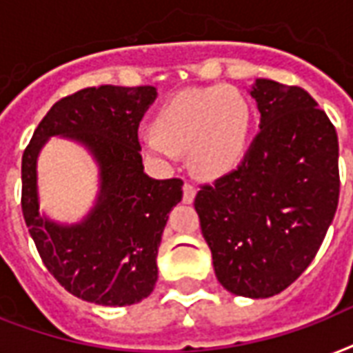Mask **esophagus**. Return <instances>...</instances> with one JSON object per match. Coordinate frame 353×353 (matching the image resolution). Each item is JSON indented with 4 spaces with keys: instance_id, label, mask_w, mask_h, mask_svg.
Wrapping results in <instances>:
<instances>
[{
    "instance_id": "34e87169",
    "label": "esophagus",
    "mask_w": 353,
    "mask_h": 353,
    "mask_svg": "<svg viewBox=\"0 0 353 353\" xmlns=\"http://www.w3.org/2000/svg\"><path fill=\"white\" fill-rule=\"evenodd\" d=\"M194 196H196V188L190 185V183H185L183 185V201L185 203H192L194 201Z\"/></svg>"
}]
</instances>
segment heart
I'll return each mask as SVG.
<instances>
[{
    "label": "heart",
    "instance_id": "obj_1",
    "mask_svg": "<svg viewBox=\"0 0 353 353\" xmlns=\"http://www.w3.org/2000/svg\"><path fill=\"white\" fill-rule=\"evenodd\" d=\"M254 111L235 87L212 85L172 96L141 137L144 152L172 163L187 152L196 174L219 177L233 170L248 150Z\"/></svg>",
    "mask_w": 353,
    "mask_h": 353
}]
</instances>
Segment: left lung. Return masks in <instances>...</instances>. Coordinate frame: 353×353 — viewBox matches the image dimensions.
I'll return each instance as SVG.
<instances>
[{
  "label": "left lung",
  "mask_w": 353,
  "mask_h": 353,
  "mask_svg": "<svg viewBox=\"0 0 353 353\" xmlns=\"http://www.w3.org/2000/svg\"><path fill=\"white\" fill-rule=\"evenodd\" d=\"M261 131L194 207L214 274L246 298L279 294L311 265L339 203L337 131L303 88L255 79Z\"/></svg>",
  "instance_id": "left-lung-1"
}]
</instances>
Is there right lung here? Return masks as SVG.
<instances>
[{"label": "right lung", "mask_w": 353, "mask_h": 353, "mask_svg": "<svg viewBox=\"0 0 353 353\" xmlns=\"http://www.w3.org/2000/svg\"><path fill=\"white\" fill-rule=\"evenodd\" d=\"M157 98L155 87L83 88L59 99L34 129L21 157V211L42 263L85 302L123 307L152 294L157 252L183 181L144 174L139 123ZM51 136L88 148L100 166L97 205L79 225L38 212L36 159Z\"/></svg>", "instance_id": "right-lung-1"}]
</instances>
